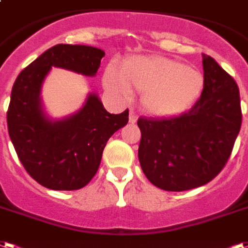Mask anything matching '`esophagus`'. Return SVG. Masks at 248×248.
<instances>
[{
    "label": "esophagus",
    "mask_w": 248,
    "mask_h": 248,
    "mask_svg": "<svg viewBox=\"0 0 248 248\" xmlns=\"http://www.w3.org/2000/svg\"><path fill=\"white\" fill-rule=\"evenodd\" d=\"M130 124H135L137 121H138V115L135 114L134 111H130V117H129Z\"/></svg>",
    "instance_id": "esophagus-1"
}]
</instances>
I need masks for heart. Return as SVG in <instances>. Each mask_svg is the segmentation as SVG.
Masks as SVG:
<instances>
[{"mask_svg": "<svg viewBox=\"0 0 248 248\" xmlns=\"http://www.w3.org/2000/svg\"><path fill=\"white\" fill-rule=\"evenodd\" d=\"M104 85L119 98L127 100L131 91L142 93V109L154 117L183 114L199 100L203 76L176 59L144 55L126 59L119 67H108Z\"/></svg>", "mask_w": 248, "mask_h": 248, "instance_id": "1", "label": "heart"}]
</instances>
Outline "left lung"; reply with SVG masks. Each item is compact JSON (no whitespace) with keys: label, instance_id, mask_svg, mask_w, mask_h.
Masks as SVG:
<instances>
[{"label":"left lung","instance_id":"8db88e82","mask_svg":"<svg viewBox=\"0 0 248 248\" xmlns=\"http://www.w3.org/2000/svg\"><path fill=\"white\" fill-rule=\"evenodd\" d=\"M203 91L193 108L170 118L140 117L138 157L143 173L164 190L181 192L212 181L230 157L242 124L234 78L202 55Z\"/></svg>","mask_w":248,"mask_h":248}]
</instances>
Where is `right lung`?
<instances>
[{
	"label": "right lung",
	"instance_id": "obj_1",
	"mask_svg": "<svg viewBox=\"0 0 248 248\" xmlns=\"http://www.w3.org/2000/svg\"><path fill=\"white\" fill-rule=\"evenodd\" d=\"M105 52L82 45H56L16 78L7 109V130L27 173L48 189H81L96 175L106 142L129 122V110L106 111L89 93L76 113L52 119L42 105V85L51 68L96 76Z\"/></svg>",
	"mask_w": 248,
	"mask_h": 248
}]
</instances>
